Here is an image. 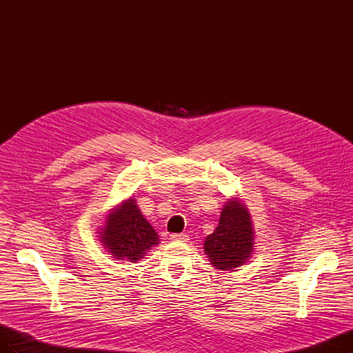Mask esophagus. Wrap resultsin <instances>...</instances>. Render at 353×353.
I'll return each instance as SVG.
<instances>
[{"label": "esophagus", "mask_w": 353, "mask_h": 353, "mask_svg": "<svg viewBox=\"0 0 353 353\" xmlns=\"http://www.w3.org/2000/svg\"><path fill=\"white\" fill-rule=\"evenodd\" d=\"M170 240H175V241H187L188 236L187 234H170Z\"/></svg>", "instance_id": "obj_1"}]
</instances>
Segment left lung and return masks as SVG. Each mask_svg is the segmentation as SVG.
Wrapping results in <instances>:
<instances>
[{
  "mask_svg": "<svg viewBox=\"0 0 353 353\" xmlns=\"http://www.w3.org/2000/svg\"><path fill=\"white\" fill-rule=\"evenodd\" d=\"M206 254L216 270L239 268L253 252L250 216L240 201H228L221 212L218 227L206 237Z\"/></svg>",
  "mask_w": 353,
  "mask_h": 353,
  "instance_id": "1",
  "label": "left lung"
}]
</instances>
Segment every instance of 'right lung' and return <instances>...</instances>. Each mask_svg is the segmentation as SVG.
<instances>
[{"mask_svg": "<svg viewBox=\"0 0 353 353\" xmlns=\"http://www.w3.org/2000/svg\"><path fill=\"white\" fill-rule=\"evenodd\" d=\"M101 243L116 259L137 262L159 243L157 232L141 215L135 200L130 199L117 206L105 221Z\"/></svg>", "mask_w": 353, "mask_h": 353, "instance_id": "obj_1", "label": "right lung"}]
</instances>
